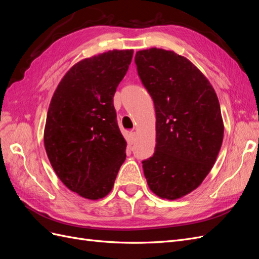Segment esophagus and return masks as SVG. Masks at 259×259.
<instances>
[{"label":"esophagus","instance_id":"obj_1","mask_svg":"<svg viewBox=\"0 0 259 259\" xmlns=\"http://www.w3.org/2000/svg\"><path fill=\"white\" fill-rule=\"evenodd\" d=\"M136 137H137L136 132H131L130 133V142H131V144H134L136 142Z\"/></svg>","mask_w":259,"mask_h":259}]
</instances>
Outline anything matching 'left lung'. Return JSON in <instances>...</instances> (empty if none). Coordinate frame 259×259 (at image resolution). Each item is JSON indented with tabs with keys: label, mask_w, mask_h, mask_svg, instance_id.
I'll return each mask as SVG.
<instances>
[{
	"label": "left lung",
	"mask_w": 259,
	"mask_h": 259,
	"mask_svg": "<svg viewBox=\"0 0 259 259\" xmlns=\"http://www.w3.org/2000/svg\"><path fill=\"white\" fill-rule=\"evenodd\" d=\"M135 64L156 116V145L143 161L145 177L160 198H182L201 185L221 150L224 123L217 95L197 67L171 51H139Z\"/></svg>",
	"instance_id": "8db88e82"
}]
</instances>
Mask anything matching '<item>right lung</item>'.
<instances>
[{
	"label": "right lung",
	"mask_w": 259,
	"mask_h": 259,
	"mask_svg": "<svg viewBox=\"0 0 259 259\" xmlns=\"http://www.w3.org/2000/svg\"><path fill=\"white\" fill-rule=\"evenodd\" d=\"M132 57V50H114L77 62L51 100L45 150L59 179L83 198L106 197L126 158L113 97Z\"/></svg>",
	"instance_id": "add662e5"
}]
</instances>
